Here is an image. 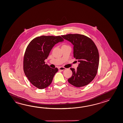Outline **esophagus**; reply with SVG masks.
Here are the masks:
<instances>
[{"instance_id":"obj_1","label":"esophagus","mask_w":123,"mask_h":123,"mask_svg":"<svg viewBox=\"0 0 123 123\" xmlns=\"http://www.w3.org/2000/svg\"><path fill=\"white\" fill-rule=\"evenodd\" d=\"M58 69H59V70H60L62 71L65 70L66 69L65 68L62 67H59Z\"/></svg>"}]
</instances>
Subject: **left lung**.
<instances>
[{
    "label": "left lung",
    "instance_id": "8db88e82",
    "mask_svg": "<svg viewBox=\"0 0 123 123\" xmlns=\"http://www.w3.org/2000/svg\"><path fill=\"white\" fill-rule=\"evenodd\" d=\"M73 45V56L79 63L77 69L71 68L73 75L68 82L74 86L81 87L91 82L96 75L99 65V54L94 42L83 35L62 36Z\"/></svg>",
    "mask_w": 123,
    "mask_h": 123
}]
</instances>
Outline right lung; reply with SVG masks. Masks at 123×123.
Segmentation results:
<instances>
[{"label": "right lung", "mask_w": 123, "mask_h": 123, "mask_svg": "<svg viewBox=\"0 0 123 123\" xmlns=\"http://www.w3.org/2000/svg\"><path fill=\"white\" fill-rule=\"evenodd\" d=\"M63 41L60 36H42L32 39L27 46L24 57V71L31 83L38 88L49 86L58 72V68H50L44 61L54 46Z\"/></svg>", "instance_id": "1"}]
</instances>
